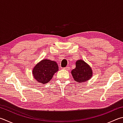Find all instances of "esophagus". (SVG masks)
Instances as JSON below:
<instances>
[{"label": "esophagus", "instance_id": "esophagus-1", "mask_svg": "<svg viewBox=\"0 0 123 123\" xmlns=\"http://www.w3.org/2000/svg\"><path fill=\"white\" fill-rule=\"evenodd\" d=\"M64 69H65V70L68 71V70H69V67H68V66H67V67H66V68H64Z\"/></svg>", "mask_w": 123, "mask_h": 123}]
</instances>
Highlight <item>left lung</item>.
<instances>
[{"label":"left lung","instance_id":"1","mask_svg":"<svg viewBox=\"0 0 123 123\" xmlns=\"http://www.w3.org/2000/svg\"><path fill=\"white\" fill-rule=\"evenodd\" d=\"M75 65V68L72 69L71 74L76 82H86L92 77V71L91 68L83 60L76 61Z\"/></svg>","mask_w":123,"mask_h":123}]
</instances>
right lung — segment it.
Returning <instances> with one entry per match:
<instances>
[{
	"label": "right lung",
	"instance_id": "right-lung-1",
	"mask_svg": "<svg viewBox=\"0 0 123 123\" xmlns=\"http://www.w3.org/2000/svg\"><path fill=\"white\" fill-rule=\"evenodd\" d=\"M58 69V66L55 62L47 59H43L35 66L33 69V75L37 81L45 84L50 81Z\"/></svg>",
	"mask_w": 123,
	"mask_h": 123
}]
</instances>
